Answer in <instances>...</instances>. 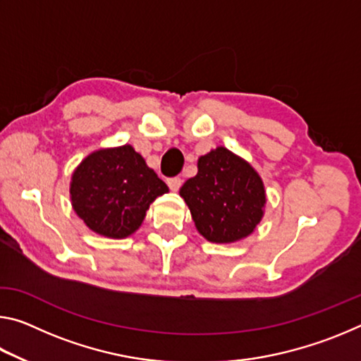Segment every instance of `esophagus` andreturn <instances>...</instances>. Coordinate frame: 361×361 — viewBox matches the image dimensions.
Listing matches in <instances>:
<instances>
[{"label":"esophagus","instance_id":"1","mask_svg":"<svg viewBox=\"0 0 361 361\" xmlns=\"http://www.w3.org/2000/svg\"><path fill=\"white\" fill-rule=\"evenodd\" d=\"M181 183H183V180L180 178V176H173V178H169L167 180V185H169L170 189H172V191H178L180 186H181Z\"/></svg>","mask_w":361,"mask_h":361}]
</instances>
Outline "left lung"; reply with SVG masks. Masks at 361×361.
<instances>
[{
	"instance_id": "8db88e82",
	"label": "left lung",
	"mask_w": 361,
	"mask_h": 361,
	"mask_svg": "<svg viewBox=\"0 0 361 361\" xmlns=\"http://www.w3.org/2000/svg\"><path fill=\"white\" fill-rule=\"evenodd\" d=\"M195 229L213 243H234L253 234L264 216L266 189L245 159L216 146L197 161V175L180 189Z\"/></svg>"
}]
</instances>
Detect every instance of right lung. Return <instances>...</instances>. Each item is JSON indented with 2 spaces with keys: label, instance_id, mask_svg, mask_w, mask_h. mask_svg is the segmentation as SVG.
<instances>
[{
  "label": "right lung",
  "instance_id": "right-lung-1",
  "mask_svg": "<svg viewBox=\"0 0 361 361\" xmlns=\"http://www.w3.org/2000/svg\"><path fill=\"white\" fill-rule=\"evenodd\" d=\"M169 188L132 145L85 156L70 181L71 207L85 226L108 239L132 235L149 205Z\"/></svg>",
  "mask_w": 361,
  "mask_h": 361
}]
</instances>
